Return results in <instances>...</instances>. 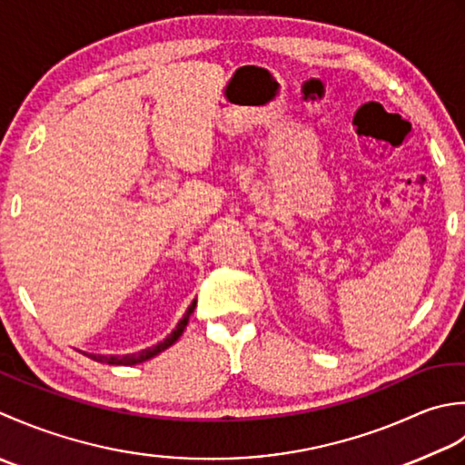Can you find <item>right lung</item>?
Listing matches in <instances>:
<instances>
[{
	"instance_id": "add662e5",
	"label": "right lung",
	"mask_w": 465,
	"mask_h": 465,
	"mask_svg": "<svg viewBox=\"0 0 465 465\" xmlns=\"http://www.w3.org/2000/svg\"><path fill=\"white\" fill-rule=\"evenodd\" d=\"M194 307H196V299L191 302V307L186 309L183 319L178 321L176 327L173 329V333L166 335V339L160 341V343L148 347V349H142V351H138V353H126V355H94V353H84V355H88L90 359H94V361L108 363V365H136V363H144V361H148V359L156 357L158 353H163L164 349H168L170 345L176 343V341L180 339V335L184 333V329L188 325V319H191V315L194 312Z\"/></svg>"
}]
</instances>
